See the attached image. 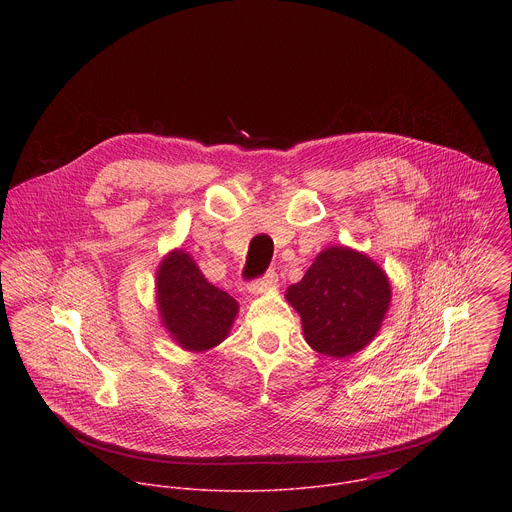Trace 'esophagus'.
Wrapping results in <instances>:
<instances>
[{"instance_id":"obj_1","label":"esophagus","mask_w":512,"mask_h":512,"mask_svg":"<svg viewBox=\"0 0 512 512\" xmlns=\"http://www.w3.org/2000/svg\"><path fill=\"white\" fill-rule=\"evenodd\" d=\"M276 288H278V274L276 272H268L264 278L252 282L248 286V292L260 295V293L270 292V290H276Z\"/></svg>"}]
</instances>
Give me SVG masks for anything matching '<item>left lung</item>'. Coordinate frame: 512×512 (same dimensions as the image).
Wrapping results in <instances>:
<instances>
[{"label":"left lung","instance_id":"8db88e82","mask_svg":"<svg viewBox=\"0 0 512 512\" xmlns=\"http://www.w3.org/2000/svg\"><path fill=\"white\" fill-rule=\"evenodd\" d=\"M301 317L307 345L331 359H347L378 335L392 301L386 272L365 252L329 246L301 282L286 290Z\"/></svg>","mask_w":512,"mask_h":512}]
</instances>
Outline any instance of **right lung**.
<instances>
[{
    "label": "right lung",
    "mask_w": 512,
    "mask_h": 512,
    "mask_svg": "<svg viewBox=\"0 0 512 512\" xmlns=\"http://www.w3.org/2000/svg\"><path fill=\"white\" fill-rule=\"evenodd\" d=\"M155 303L169 337L189 353L220 345L238 315V301L207 282L183 248L163 256L155 272Z\"/></svg>",
    "instance_id": "right-lung-1"
}]
</instances>
